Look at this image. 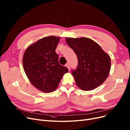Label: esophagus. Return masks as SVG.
Returning <instances> with one entry per match:
<instances>
[{"label": "esophagus", "instance_id": "34e87169", "mask_svg": "<svg viewBox=\"0 0 130 130\" xmlns=\"http://www.w3.org/2000/svg\"><path fill=\"white\" fill-rule=\"evenodd\" d=\"M65 66L67 67L68 68V69H69V70L70 71V64L69 63H66V65H65Z\"/></svg>", "mask_w": 130, "mask_h": 130}]
</instances>
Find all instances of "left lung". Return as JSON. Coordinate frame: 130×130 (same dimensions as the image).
Segmentation results:
<instances>
[{
    "label": "left lung",
    "mask_w": 130,
    "mask_h": 130,
    "mask_svg": "<svg viewBox=\"0 0 130 130\" xmlns=\"http://www.w3.org/2000/svg\"><path fill=\"white\" fill-rule=\"evenodd\" d=\"M65 40L77 57V67L72 71L77 86L84 91H91L101 85L111 69L108 55L90 38H66Z\"/></svg>",
    "instance_id": "obj_1"
}]
</instances>
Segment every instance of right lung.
I'll return each instance as SVG.
<instances>
[{"instance_id":"right-lung-1","label":"right lung","mask_w":130,"mask_h":130,"mask_svg":"<svg viewBox=\"0 0 130 130\" xmlns=\"http://www.w3.org/2000/svg\"><path fill=\"white\" fill-rule=\"evenodd\" d=\"M60 37L50 36L38 40L26 50L23 64L30 83L39 90L50 93L56 89L67 68L58 62L55 50Z\"/></svg>"}]
</instances>
